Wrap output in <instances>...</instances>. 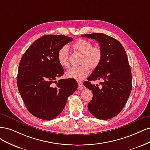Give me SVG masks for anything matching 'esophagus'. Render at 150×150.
Instances as JSON below:
<instances>
[{
    "label": "esophagus",
    "instance_id": "34e87169",
    "mask_svg": "<svg viewBox=\"0 0 150 150\" xmlns=\"http://www.w3.org/2000/svg\"><path fill=\"white\" fill-rule=\"evenodd\" d=\"M78 85H79V90H82V89H83V83H82V82L78 81Z\"/></svg>",
    "mask_w": 150,
    "mask_h": 150
}]
</instances>
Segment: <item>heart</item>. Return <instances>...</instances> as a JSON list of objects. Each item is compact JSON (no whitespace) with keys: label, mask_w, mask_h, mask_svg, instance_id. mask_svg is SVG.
<instances>
[{"label":"heart","mask_w":150,"mask_h":150,"mask_svg":"<svg viewBox=\"0 0 150 150\" xmlns=\"http://www.w3.org/2000/svg\"><path fill=\"white\" fill-rule=\"evenodd\" d=\"M73 49L82 54L79 67H72L66 72L68 78L82 80L87 76L90 72L89 67L91 69L97 68L102 59V52L97 46L93 47L92 43L85 39H79L72 45ZM57 58L59 64L64 67H69V54L66 46L62 47L58 52Z\"/></svg>","instance_id":"obj_1"}]
</instances>
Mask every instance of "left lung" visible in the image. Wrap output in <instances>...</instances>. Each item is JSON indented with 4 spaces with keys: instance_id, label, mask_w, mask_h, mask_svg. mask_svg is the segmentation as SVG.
Returning <instances> with one entry per match:
<instances>
[{
    "instance_id": "1",
    "label": "left lung",
    "mask_w": 150,
    "mask_h": 150,
    "mask_svg": "<svg viewBox=\"0 0 150 150\" xmlns=\"http://www.w3.org/2000/svg\"><path fill=\"white\" fill-rule=\"evenodd\" d=\"M100 43L102 59L83 85L91 90L93 98L88 105L90 112L100 120L116 117L126 104L132 91V71L127 53L115 38L104 33L82 35ZM103 80L101 86L92 85L90 81Z\"/></svg>"
}]
</instances>
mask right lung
<instances>
[{
	"mask_svg": "<svg viewBox=\"0 0 150 150\" xmlns=\"http://www.w3.org/2000/svg\"><path fill=\"white\" fill-rule=\"evenodd\" d=\"M73 40L63 35L38 38L22 57L17 77V87L27 109L43 120H51L64 109L68 97L78 88L73 79H56L64 74L57 58L60 48Z\"/></svg>",
	"mask_w": 150,
	"mask_h": 150,
	"instance_id": "obj_1",
	"label": "right lung"
}]
</instances>
